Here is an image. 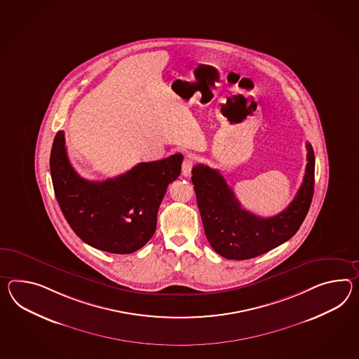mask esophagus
<instances>
[{"label":"esophagus","instance_id":"obj_1","mask_svg":"<svg viewBox=\"0 0 359 359\" xmlns=\"http://www.w3.org/2000/svg\"><path fill=\"white\" fill-rule=\"evenodd\" d=\"M193 166H194V158L191 157V156L185 157V159L183 161V165H182V174L184 176L191 175Z\"/></svg>","mask_w":359,"mask_h":359}]
</instances>
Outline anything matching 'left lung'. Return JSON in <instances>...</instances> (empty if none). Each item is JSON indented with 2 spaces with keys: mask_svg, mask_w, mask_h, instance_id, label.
<instances>
[{
  "mask_svg": "<svg viewBox=\"0 0 359 359\" xmlns=\"http://www.w3.org/2000/svg\"><path fill=\"white\" fill-rule=\"evenodd\" d=\"M306 149V172L294 200L270 218L243 209L218 170L205 165L193 167L192 183L203 229L217 253L227 259L244 261L267 253L294 236L314 194V150L309 142Z\"/></svg>",
  "mask_w": 359,
  "mask_h": 359,
  "instance_id": "left-lung-1",
  "label": "left lung"
}]
</instances>
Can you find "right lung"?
<instances>
[{
    "label": "right lung",
    "mask_w": 359,
    "mask_h": 359,
    "mask_svg": "<svg viewBox=\"0 0 359 359\" xmlns=\"http://www.w3.org/2000/svg\"><path fill=\"white\" fill-rule=\"evenodd\" d=\"M183 156L141 162L128 172L89 182L71 166L65 132L53 141L50 174L55 198L72 231L86 243L107 253L130 254L156 232L159 205L168 184L180 175Z\"/></svg>",
    "instance_id": "add662e5"
}]
</instances>
